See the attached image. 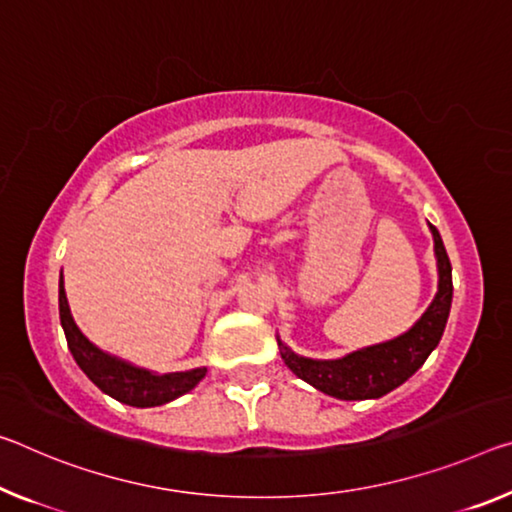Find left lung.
Here are the masks:
<instances>
[{"label": "left lung", "instance_id": "obj_1", "mask_svg": "<svg viewBox=\"0 0 512 512\" xmlns=\"http://www.w3.org/2000/svg\"><path fill=\"white\" fill-rule=\"evenodd\" d=\"M428 227H431L435 243L437 294L433 303L426 307V312L421 314V319L410 330L389 339V342L360 348V351H353L337 360L303 358L278 337L282 360L300 380L342 401L380 399V396L403 385L426 362L428 355L440 344L453 298L449 255L444 250L440 232L431 223Z\"/></svg>", "mask_w": 512, "mask_h": 512}]
</instances>
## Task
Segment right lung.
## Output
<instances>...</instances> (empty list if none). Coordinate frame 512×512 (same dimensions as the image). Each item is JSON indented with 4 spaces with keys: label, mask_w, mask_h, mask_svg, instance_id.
<instances>
[{
    "label": "right lung",
    "mask_w": 512,
    "mask_h": 512,
    "mask_svg": "<svg viewBox=\"0 0 512 512\" xmlns=\"http://www.w3.org/2000/svg\"><path fill=\"white\" fill-rule=\"evenodd\" d=\"M59 316L61 328L66 332L68 339V348L72 358L79 364V369L84 371L104 394H109L111 399H116L120 403L132 405V408H154V405H164L180 399L182 394L191 392V389L205 378V367L175 373H157L136 367L132 362L120 360L116 355L97 348L91 339L79 330L75 319H72L66 287H63V273L59 278Z\"/></svg>",
    "instance_id": "obj_1"
}]
</instances>
